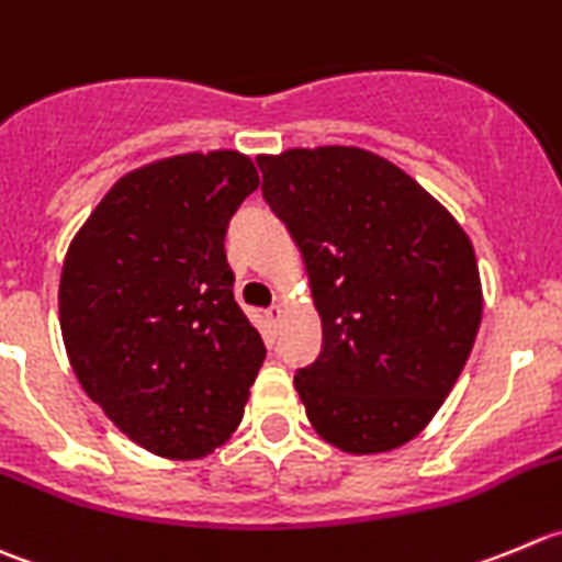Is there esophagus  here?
Masks as SVG:
<instances>
[{
	"label": "esophagus",
	"mask_w": 562,
	"mask_h": 562,
	"mask_svg": "<svg viewBox=\"0 0 562 562\" xmlns=\"http://www.w3.org/2000/svg\"><path fill=\"white\" fill-rule=\"evenodd\" d=\"M265 316H268V322L273 327H279L281 325V319H283V305L281 303H276V305H270L268 311H265Z\"/></svg>",
	"instance_id": "34e87169"
}]
</instances>
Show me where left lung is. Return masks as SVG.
<instances>
[{"mask_svg":"<svg viewBox=\"0 0 562 562\" xmlns=\"http://www.w3.org/2000/svg\"><path fill=\"white\" fill-rule=\"evenodd\" d=\"M262 193L303 254L322 352L294 374L322 440L382 453L457 385L483 294L468 232L407 171L360 147L259 155Z\"/></svg>","mask_w":562,"mask_h":562,"instance_id":"obj_1","label":"left lung"}]
</instances>
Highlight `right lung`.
Listing matches in <instances>:
<instances>
[{
	"label": "right lung",
	"instance_id": "right-lung-1",
	"mask_svg": "<svg viewBox=\"0 0 562 562\" xmlns=\"http://www.w3.org/2000/svg\"><path fill=\"white\" fill-rule=\"evenodd\" d=\"M259 188L237 149L127 171L76 232L59 279V327L87 396L136 446L202 459L240 426L265 360L235 303L224 237Z\"/></svg>",
	"mask_w": 562,
	"mask_h": 562
}]
</instances>
